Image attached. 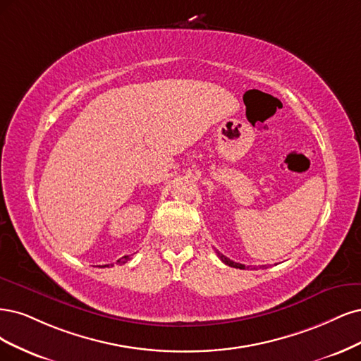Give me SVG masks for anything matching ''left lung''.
I'll use <instances>...</instances> for the list:
<instances>
[{
  "label": "left lung",
  "mask_w": 361,
  "mask_h": 361,
  "mask_svg": "<svg viewBox=\"0 0 361 361\" xmlns=\"http://www.w3.org/2000/svg\"><path fill=\"white\" fill-rule=\"evenodd\" d=\"M217 253V257L220 258V261H222V262H225L226 265H229V267H234V269H240V270H255V269H257V267H246V265H243V264H238V262H234V261H231L229 258H226L225 257V255H222V253H220V252H216Z\"/></svg>",
  "instance_id": "left-lung-1"
}]
</instances>
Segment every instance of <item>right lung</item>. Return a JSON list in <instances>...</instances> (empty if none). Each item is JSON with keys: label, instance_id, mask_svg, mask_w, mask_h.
<instances>
[{"label": "right lung", "instance_id": "obj_1", "mask_svg": "<svg viewBox=\"0 0 361 361\" xmlns=\"http://www.w3.org/2000/svg\"><path fill=\"white\" fill-rule=\"evenodd\" d=\"M129 259H130L129 257H123V258H120V259L117 261V264H120V265H121V264H126V262L129 261ZM111 265H114V264H111ZM104 267H109V264H108V265H104Z\"/></svg>", "mask_w": 361, "mask_h": 361}]
</instances>
